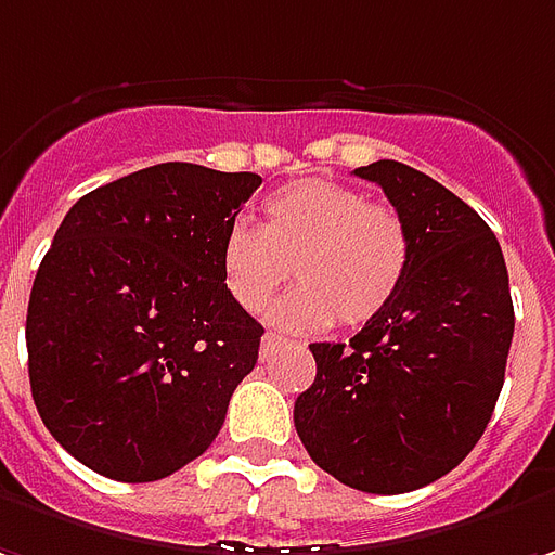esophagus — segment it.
Returning <instances> with one entry per match:
<instances>
[{"label": "esophagus", "mask_w": 555, "mask_h": 555, "mask_svg": "<svg viewBox=\"0 0 555 555\" xmlns=\"http://www.w3.org/2000/svg\"><path fill=\"white\" fill-rule=\"evenodd\" d=\"M282 344H285V337L273 335V332H267V335L260 337V359H270V356L276 353Z\"/></svg>", "instance_id": "34e87169"}]
</instances>
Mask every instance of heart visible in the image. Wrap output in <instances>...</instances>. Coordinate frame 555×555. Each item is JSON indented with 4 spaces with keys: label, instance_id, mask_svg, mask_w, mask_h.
Returning <instances> with one entry per match:
<instances>
[{
    "label": "heart",
    "instance_id": "1",
    "mask_svg": "<svg viewBox=\"0 0 555 555\" xmlns=\"http://www.w3.org/2000/svg\"><path fill=\"white\" fill-rule=\"evenodd\" d=\"M263 211V227L236 220L220 242V279L242 310H260L288 273L300 285L270 310L288 332H319L335 319L359 328L390 307L411 263L399 211L325 178L285 183Z\"/></svg>",
    "mask_w": 555,
    "mask_h": 555
}]
</instances>
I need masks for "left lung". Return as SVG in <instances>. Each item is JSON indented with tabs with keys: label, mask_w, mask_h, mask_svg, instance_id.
<instances>
[{
	"label": "left lung",
	"mask_w": 555,
	"mask_h": 555,
	"mask_svg": "<svg viewBox=\"0 0 555 555\" xmlns=\"http://www.w3.org/2000/svg\"><path fill=\"white\" fill-rule=\"evenodd\" d=\"M356 175L405 220L409 273L350 344H310L315 380L295 427L337 482L402 494L442 479L486 433L516 319L504 251L467 202L392 159Z\"/></svg>",
	"instance_id": "8db88e82"
}]
</instances>
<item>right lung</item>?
I'll return each instance as SVG.
<instances>
[{"label":"right lung","instance_id":"right-lung-1","mask_svg":"<svg viewBox=\"0 0 555 555\" xmlns=\"http://www.w3.org/2000/svg\"><path fill=\"white\" fill-rule=\"evenodd\" d=\"M258 186L251 171L150 165L57 227L29 292V390L88 469L156 482L215 442L263 335L220 279L223 233Z\"/></svg>","mask_w":555,"mask_h":555}]
</instances>
